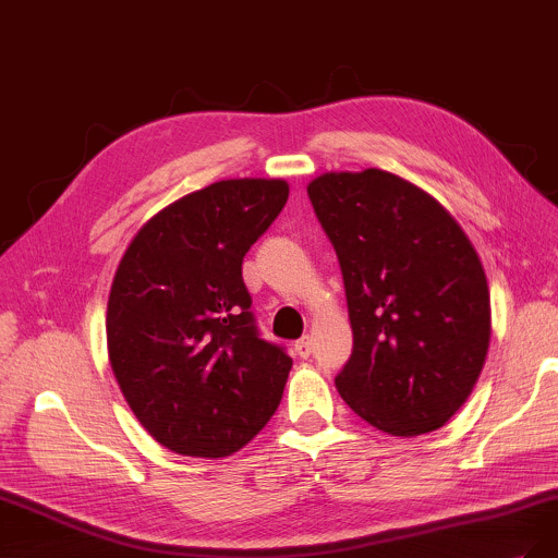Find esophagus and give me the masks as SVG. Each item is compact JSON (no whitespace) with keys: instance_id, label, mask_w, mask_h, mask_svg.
Listing matches in <instances>:
<instances>
[{"instance_id":"34e87169","label":"esophagus","mask_w":558,"mask_h":558,"mask_svg":"<svg viewBox=\"0 0 558 558\" xmlns=\"http://www.w3.org/2000/svg\"><path fill=\"white\" fill-rule=\"evenodd\" d=\"M294 349H296V354H299L301 359H311V354H313V342H311V336H303L301 340H296Z\"/></svg>"}]
</instances>
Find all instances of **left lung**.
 Wrapping results in <instances>:
<instances>
[{
	"instance_id": "1",
	"label": "left lung",
	"mask_w": 558,
	"mask_h": 558,
	"mask_svg": "<svg viewBox=\"0 0 558 558\" xmlns=\"http://www.w3.org/2000/svg\"><path fill=\"white\" fill-rule=\"evenodd\" d=\"M307 197L336 247L354 331L338 393L393 437L439 429L471 396L489 347L476 247L435 197L377 168L326 172Z\"/></svg>"
}]
</instances>
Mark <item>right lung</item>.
I'll return each mask as SVG.
<instances>
[{
	"label": "right lung",
	"instance_id": "1",
	"mask_svg": "<svg viewBox=\"0 0 558 558\" xmlns=\"http://www.w3.org/2000/svg\"><path fill=\"white\" fill-rule=\"evenodd\" d=\"M287 197L282 179L216 181L144 222L119 262L112 373L142 427L179 456H232L282 400L292 359L259 338L241 264Z\"/></svg>",
	"mask_w": 558,
	"mask_h": 558
}]
</instances>
